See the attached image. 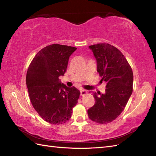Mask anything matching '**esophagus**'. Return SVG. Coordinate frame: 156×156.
Returning <instances> with one entry per match:
<instances>
[{"label": "esophagus", "instance_id": "obj_1", "mask_svg": "<svg viewBox=\"0 0 156 156\" xmlns=\"http://www.w3.org/2000/svg\"><path fill=\"white\" fill-rule=\"evenodd\" d=\"M81 96H85L86 94H87V91L86 90H84V89H83V90H81Z\"/></svg>", "mask_w": 156, "mask_h": 156}]
</instances>
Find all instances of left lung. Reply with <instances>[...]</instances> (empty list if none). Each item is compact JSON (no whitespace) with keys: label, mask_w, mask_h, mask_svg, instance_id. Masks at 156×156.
Listing matches in <instances>:
<instances>
[{"label":"left lung","mask_w":156,"mask_h":156,"mask_svg":"<svg viewBox=\"0 0 156 156\" xmlns=\"http://www.w3.org/2000/svg\"><path fill=\"white\" fill-rule=\"evenodd\" d=\"M89 48L96 58L101 82H106L107 85L105 94L98 96L94 93L95 104L88 110V115L98 124L110 123L124 111L133 92V72L124 55L115 46L102 43Z\"/></svg>","instance_id":"left-lung-1"}]
</instances>
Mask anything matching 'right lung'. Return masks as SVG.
<instances>
[{
	"label": "right lung",
	"mask_w": 156,
	"mask_h": 156,
	"mask_svg": "<svg viewBox=\"0 0 156 156\" xmlns=\"http://www.w3.org/2000/svg\"><path fill=\"white\" fill-rule=\"evenodd\" d=\"M76 48L60 44L45 47L37 53L28 68L27 87L32 105L45 121L51 124L68 122L76 105L80 91L61 83L69 56Z\"/></svg>",
	"instance_id": "right-lung-1"
}]
</instances>
